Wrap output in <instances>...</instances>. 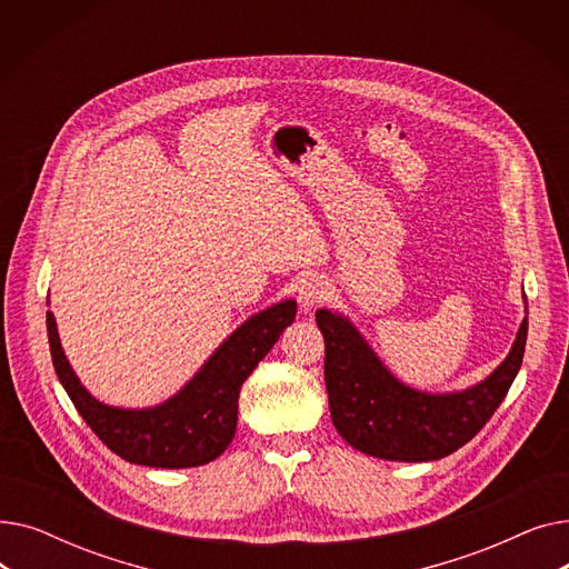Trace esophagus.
Here are the masks:
<instances>
[{"instance_id": "34e87169", "label": "esophagus", "mask_w": 569, "mask_h": 569, "mask_svg": "<svg viewBox=\"0 0 569 569\" xmlns=\"http://www.w3.org/2000/svg\"><path fill=\"white\" fill-rule=\"evenodd\" d=\"M327 295H330V286H327L322 277H307L297 288V302H300L305 311H311L322 300H327Z\"/></svg>"}]
</instances>
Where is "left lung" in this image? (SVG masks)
Segmentation results:
<instances>
[{"label":"left lung","instance_id":"obj_1","mask_svg":"<svg viewBox=\"0 0 569 569\" xmlns=\"http://www.w3.org/2000/svg\"><path fill=\"white\" fill-rule=\"evenodd\" d=\"M316 322L325 337V385L339 436L369 457L406 463L438 461L477 436L515 382L528 337L523 318L510 352L485 380L433 395L387 369L348 316L318 309Z\"/></svg>","mask_w":569,"mask_h":569}]
</instances>
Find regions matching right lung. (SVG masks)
<instances>
[{
    "instance_id": "1",
    "label": "right lung",
    "mask_w": 569,
    "mask_h": 569,
    "mask_svg": "<svg viewBox=\"0 0 569 569\" xmlns=\"http://www.w3.org/2000/svg\"><path fill=\"white\" fill-rule=\"evenodd\" d=\"M295 313V300L253 313L207 357L182 390L149 408L110 406L89 392L69 365L52 311H48V341L59 382L87 427L117 457L149 468H193L226 452L237 429L242 382L274 348Z\"/></svg>"
}]
</instances>
